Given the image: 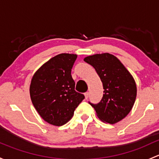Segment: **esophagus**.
Here are the masks:
<instances>
[{
	"label": "esophagus",
	"mask_w": 159,
	"mask_h": 159,
	"mask_svg": "<svg viewBox=\"0 0 159 159\" xmlns=\"http://www.w3.org/2000/svg\"><path fill=\"white\" fill-rule=\"evenodd\" d=\"M84 97H85V99H88V98H89V93L87 92L84 93Z\"/></svg>",
	"instance_id": "1"
}]
</instances>
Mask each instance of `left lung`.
Instances as JSON below:
<instances>
[{"mask_svg": "<svg viewBox=\"0 0 159 159\" xmlns=\"http://www.w3.org/2000/svg\"><path fill=\"white\" fill-rule=\"evenodd\" d=\"M84 61L94 68L104 89L101 102L90 104L103 122L118 123L127 116L134 105L137 93L134 78L121 61L110 53L87 56Z\"/></svg>", "mask_w": 159, "mask_h": 159, "instance_id": "left-lung-1", "label": "left lung"}]
</instances>
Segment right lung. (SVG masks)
Masks as SVG:
<instances>
[{
	"mask_svg": "<svg viewBox=\"0 0 159 159\" xmlns=\"http://www.w3.org/2000/svg\"><path fill=\"white\" fill-rule=\"evenodd\" d=\"M78 56L61 53L50 58L32 78L30 94L39 116L53 126L68 123L75 110L84 100L75 90L71 71Z\"/></svg>",
	"mask_w": 159,
	"mask_h": 159,
	"instance_id": "right-lung-1",
	"label": "right lung"
}]
</instances>
